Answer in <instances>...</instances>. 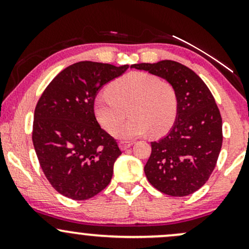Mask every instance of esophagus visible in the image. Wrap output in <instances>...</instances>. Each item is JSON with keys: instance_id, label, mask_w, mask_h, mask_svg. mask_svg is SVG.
I'll return each instance as SVG.
<instances>
[{"instance_id": "34e87169", "label": "esophagus", "mask_w": 249, "mask_h": 249, "mask_svg": "<svg viewBox=\"0 0 249 249\" xmlns=\"http://www.w3.org/2000/svg\"><path fill=\"white\" fill-rule=\"evenodd\" d=\"M133 145V142H119V147L121 150H126V148L131 147Z\"/></svg>"}]
</instances>
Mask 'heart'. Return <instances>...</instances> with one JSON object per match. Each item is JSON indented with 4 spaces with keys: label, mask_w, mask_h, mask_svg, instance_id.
<instances>
[{
    "label": "heart",
    "mask_w": 249,
    "mask_h": 249,
    "mask_svg": "<svg viewBox=\"0 0 249 249\" xmlns=\"http://www.w3.org/2000/svg\"><path fill=\"white\" fill-rule=\"evenodd\" d=\"M127 107L131 118L119 124ZM93 110L105 130L115 127L112 134L116 138L131 141L150 131L159 136L172 126L178 111V97L168 83L144 72H131L113 82L108 90L97 93Z\"/></svg>",
    "instance_id": "obj_1"
}]
</instances>
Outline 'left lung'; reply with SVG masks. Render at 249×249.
I'll list each match as a JSON object with an SVG mask.
<instances>
[{
    "label": "left lung",
    "mask_w": 249,
    "mask_h": 249,
    "mask_svg": "<svg viewBox=\"0 0 249 249\" xmlns=\"http://www.w3.org/2000/svg\"><path fill=\"white\" fill-rule=\"evenodd\" d=\"M165 79L176 90L178 111L168 133L151 142L144 171L161 193L185 196L204 186L215 167L222 145V119L207 85L194 71L174 61L132 64Z\"/></svg>",
    "instance_id": "1"
}]
</instances>
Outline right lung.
Instances as JSON below:
<instances>
[{"instance_id":"obj_1","label":"right lung","mask_w":249,"mask_h":249,"mask_svg":"<svg viewBox=\"0 0 249 249\" xmlns=\"http://www.w3.org/2000/svg\"><path fill=\"white\" fill-rule=\"evenodd\" d=\"M127 68L75 63L51 81L37 103L34 147L47 179L67 198L90 199L110 184L122 151L97 122L93 101L105 84Z\"/></svg>"}]
</instances>
